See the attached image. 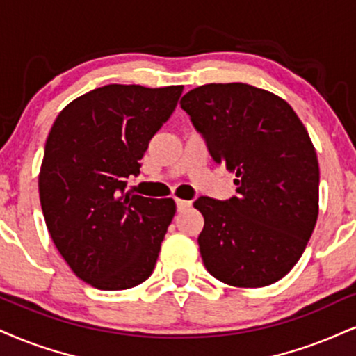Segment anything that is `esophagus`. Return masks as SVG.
Segmentation results:
<instances>
[{
    "mask_svg": "<svg viewBox=\"0 0 356 356\" xmlns=\"http://www.w3.org/2000/svg\"><path fill=\"white\" fill-rule=\"evenodd\" d=\"M175 201H177L178 211H185V209H188V208H190V206H191V201H188V200H179V198H177Z\"/></svg>",
    "mask_w": 356,
    "mask_h": 356,
    "instance_id": "obj_1",
    "label": "esophagus"
}]
</instances>
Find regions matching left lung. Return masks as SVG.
Here are the masks:
<instances>
[{
	"label": "left lung",
	"instance_id": "obj_1",
	"mask_svg": "<svg viewBox=\"0 0 356 356\" xmlns=\"http://www.w3.org/2000/svg\"><path fill=\"white\" fill-rule=\"evenodd\" d=\"M218 163L236 171L238 196L195 201L204 218V267L232 287H264L287 275L318 218L320 170L293 108L249 84H204L179 100Z\"/></svg>",
	"mask_w": 356,
	"mask_h": 356
}]
</instances>
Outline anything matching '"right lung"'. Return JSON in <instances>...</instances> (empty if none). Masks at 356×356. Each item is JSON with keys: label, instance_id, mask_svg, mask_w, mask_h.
<instances>
[{"label": "right lung", "instance_id": "right-lung-1", "mask_svg": "<svg viewBox=\"0 0 356 356\" xmlns=\"http://www.w3.org/2000/svg\"><path fill=\"white\" fill-rule=\"evenodd\" d=\"M181 92L104 86L65 105L51 127L38 181L44 221L67 266L92 287L130 289L155 269L177 204L125 193V178L140 171Z\"/></svg>", "mask_w": 356, "mask_h": 356}]
</instances>
